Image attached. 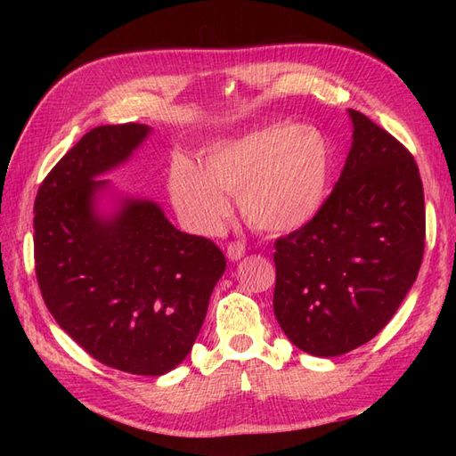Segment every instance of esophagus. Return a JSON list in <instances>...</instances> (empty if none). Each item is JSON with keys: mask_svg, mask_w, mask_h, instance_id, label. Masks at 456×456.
Listing matches in <instances>:
<instances>
[{"mask_svg": "<svg viewBox=\"0 0 456 456\" xmlns=\"http://www.w3.org/2000/svg\"><path fill=\"white\" fill-rule=\"evenodd\" d=\"M245 245L243 243H239V240H233V243H229L227 245V256L231 258V260H240L245 256Z\"/></svg>", "mask_w": 456, "mask_h": 456, "instance_id": "1", "label": "esophagus"}]
</instances>
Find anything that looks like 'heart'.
I'll list each match as a JSON object with an SVG mask.
<instances>
[{
  "instance_id": "obj_1",
  "label": "heart",
  "mask_w": 456,
  "mask_h": 456,
  "mask_svg": "<svg viewBox=\"0 0 456 456\" xmlns=\"http://www.w3.org/2000/svg\"><path fill=\"white\" fill-rule=\"evenodd\" d=\"M331 180V149L314 127L274 123L216 142L201 168L188 159L170 167L168 188L180 216L200 233H216L239 198L248 225L286 233L312 221Z\"/></svg>"
}]
</instances>
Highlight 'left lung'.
<instances>
[{
	"label": "left lung",
	"instance_id": "8db88e82",
	"mask_svg": "<svg viewBox=\"0 0 456 456\" xmlns=\"http://www.w3.org/2000/svg\"><path fill=\"white\" fill-rule=\"evenodd\" d=\"M341 178L317 216L276 239L274 315L304 353L338 356L370 341L418 278L425 201L411 152L361 111Z\"/></svg>",
	"mask_w": 456,
	"mask_h": 456
}]
</instances>
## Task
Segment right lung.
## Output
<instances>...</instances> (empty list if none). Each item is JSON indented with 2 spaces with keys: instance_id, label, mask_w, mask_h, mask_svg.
Returning a JSON list of instances; mask_svg holds the SVG:
<instances>
[{
  "instance_id": "1",
  "label": "right lung",
  "mask_w": 456,
  "mask_h": 456,
  "mask_svg": "<svg viewBox=\"0 0 456 456\" xmlns=\"http://www.w3.org/2000/svg\"><path fill=\"white\" fill-rule=\"evenodd\" d=\"M141 123L102 125L48 172L35 198L37 282L56 323L105 366L160 376L191 351L225 273L213 240L182 233L154 201L95 211L94 180L147 139Z\"/></svg>"
}]
</instances>
